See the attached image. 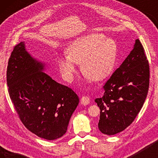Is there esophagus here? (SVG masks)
Masks as SVG:
<instances>
[{
    "mask_svg": "<svg viewBox=\"0 0 158 158\" xmlns=\"http://www.w3.org/2000/svg\"><path fill=\"white\" fill-rule=\"evenodd\" d=\"M90 103V98L88 96H83L81 98V103L83 106H86L89 104Z\"/></svg>",
    "mask_w": 158,
    "mask_h": 158,
    "instance_id": "34e87169",
    "label": "esophagus"
}]
</instances>
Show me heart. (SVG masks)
<instances>
[{
    "mask_svg": "<svg viewBox=\"0 0 158 158\" xmlns=\"http://www.w3.org/2000/svg\"><path fill=\"white\" fill-rule=\"evenodd\" d=\"M67 56L57 58L60 73L64 81L72 82L77 73V64L81 72L94 81L104 79L116 63L117 46L102 34L93 33L76 39L66 49Z\"/></svg>",
    "mask_w": 158,
    "mask_h": 158,
    "instance_id": "b5f03b06",
    "label": "heart"
}]
</instances>
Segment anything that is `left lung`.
I'll return each mask as SVG.
<instances>
[{"instance_id":"8db88e82","label":"left lung","mask_w":158,"mask_h":158,"mask_svg":"<svg viewBox=\"0 0 158 158\" xmlns=\"http://www.w3.org/2000/svg\"><path fill=\"white\" fill-rule=\"evenodd\" d=\"M150 67L139 40L119 68L103 85L104 94L95 99L100 108L98 129L114 135L129 127L141 110L148 93Z\"/></svg>"}]
</instances>
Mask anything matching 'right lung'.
<instances>
[{"label": "right lung", "mask_w": 158, "mask_h": 158, "mask_svg": "<svg viewBox=\"0 0 158 158\" xmlns=\"http://www.w3.org/2000/svg\"><path fill=\"white\" fill-rule=\"evenodd\" d=\"M44 65L21 42L10 55L6 78L10 98L23 125L38 137L55 140L66 133L79 98L71 88L43 72Z\"/></svg>", "instance_id": "right-lung-1"}]
</instances>
